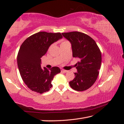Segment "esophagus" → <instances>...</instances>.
<instances>
[{
  "instance_id": "obj_1",
  "label": "esophagus",
  "mask_w": 124,
  "mask_h": 124,
  "mask_svg": "<svg viewBox=\"0 0 124 124\" xmlns=\"http://www.w3.org/2000/svg\"><path fill=\"white\" fill-rule=\"evenodd\" d=\"M61 70L62 72H63V73H66V72H67V70H63V69H61Z\"/></svg>"
}]
</instances>
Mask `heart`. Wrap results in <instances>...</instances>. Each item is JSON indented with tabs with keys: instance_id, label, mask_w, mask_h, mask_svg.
Listing matches in <instances>:
<instances>
[{
	"instance_id": "heart-1",
	"label": "heart",
	"mask_w": 124,
	"mask_h": 124,
	"mask_svg": "<svg viewBox=\"0 0 124 124\" xmlns=\"http://www.w3.org/2000/svg\"><path fill=\"white\" fill-rule=\"evenodd\" d=\"M68 43H70L68 41H66V40H62L61 41V45H63L64 44H68Z\"/></svg>"
}]
</instances>
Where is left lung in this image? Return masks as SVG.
<instances>
[{"mask_svg": "<svg viewBox=\"0 0 124 124\" xmlns=\"http://www.w3.org/2000/svg\"><path fill=\"white\" fill-rule=\"evenodd\" d=\"M62 34L71 44L73 57L79 60L75 64L77 72L70 82V86L78 91H85L97 78L101 66V52L95 41L84 33L72 32Z\"/></svg>", "mask_w": 124, "mask_h": 124, "instance_id": "1", "label": "left lung"}]
</instances>
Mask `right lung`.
<instances>
[{
  "label": "right lung",
  "instance_id": "obj_1",
  "mask_svg": "<svg viewBox=\"0 0 124 124\" xmlns=\"http://www.w3.org/2000/svg\"><path fill=\"white\" fill-rule=\"evenodd\" d=\"M62 38L60 33L40 32L27 38L21 46L17 57L18 68L23 81L32 91L43 93L52 87L51 81L61 70L57 67L49 70L41 68V58L52 44Z\"/></svg>",
  "mask_w": 124,
  "mask_h": 124
}]
</instances>
